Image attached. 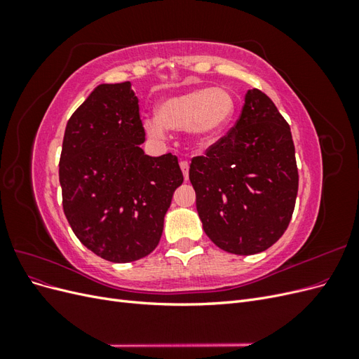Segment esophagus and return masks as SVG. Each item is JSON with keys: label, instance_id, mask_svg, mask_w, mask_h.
Listing matches in <instances>:
<instances>
[{"label": "esophagus", "instance_id": "obj_1", "mask_svg": "<svg viewBox=\"0 0 359 359\" xmlns=\"http://www.w3.org/2000/svg\"><path fill=\"white\" fill-rule=\"evenodd\" d=\"M180 168H181V170H182V173H184V180H189V161H186V160H182L181 163H180Z\"/></svg>", "mask_w": 359, "mask_h": 359}]
</instances>
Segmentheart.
<instances>
[{
    "instance_id": "b5f03b06",
    "label": "heart",
    "mask_w": 359,
    "mask_h": 359,
    "mask_svg": "<svg viewBox=\"0 0 359 359\" xmlns=\"http://www.w3.org/2000/svg\"><path fill=\"white\" fill-rule=\"evenodd\" d=\"M156 116L144 119L145 133L163 139L168 128L186 130L198 147H208L219 139L235 114V99L226 88H193L163 99Z\"/></svg>"
}]
</instances>
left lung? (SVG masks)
<instances>
[{"mask_svg": "<svg viewBox=\"0 0 359 359\" xmlns=\"http://www.w3.org/2000/svg\"><path fill=\"white\" fill-rule=\"evenodd\" d=\"M244 102L231 132L191 160L189 178L205 233L224 252L247 256L287 229L298 169L290 127L273 100L253 88Z\"/></svg>", "mask_w": 359, "mask_h": 359, "instance_id": "left-lung-1", "label": "left lung"}]
</instances>
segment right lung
Returning a JSON list of instances; mask_svg holds the SVG:
<instances>
[{"label":"right lung","mask_w":359,"mask_h":359,"mask_svg":"<svg viewBox=\"0 0 359 359\" xmlns=\"http://www.w3.org/2000/svg\"><path fill=\"white\" fill-rule=\"evenodd\" d=\"M132 83H102L66 126L60 158L62 208L78 240L109 262L157 247L184 177L177 156L151 157Z\"/></svg>","instance_id":"add662e5"}]
</instances>
